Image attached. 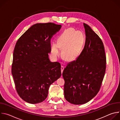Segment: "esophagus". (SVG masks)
<instances>
[{"label":"esophagus","mask_w":120,"mask_h":120,"mask_svg":"<svg viewBox=\"0 0 120 120\" xmlns=\"http://www.w3.org/2000/svg\"><path fill=\"white\" fill-rule=\"evenodd\" d=\"M64 69V66H61V73H63Z\"/></svg>","instance_id":"34e87169"}]
</instances>
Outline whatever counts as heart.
<instances>
[{"instance_id": "heart-1", "label": "heart", "mask_w": 120, "mask_h": 120, "mask_svg": "<svg viewBox=\"0 0 120 120\" xmlns=\"http://www.w3.org/2000/svg\"><path fill=\"white\" fill-rule=\"evenodd\" d=\"M85 41V36L82 31H76L72 28H68L58 38L56 44L55 43L51 44V54L56 59L61 54L60 49H63V56L66 60H74L81 54Z\"/></svg>"}]
</instances>
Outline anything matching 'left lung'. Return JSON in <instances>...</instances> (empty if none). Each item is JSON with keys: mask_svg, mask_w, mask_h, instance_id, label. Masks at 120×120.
<instances>
[{"mask_svg": "<svg viewBox=\"0 0 120 120\" xmlns=\"http://www.w3.org/2000/svg\"><path fill=\"white\" fill-rule=\"evenodd\" d=\"M86 41L77 59L67 64L62 75L65 83L64 95L70 103H86L100 90L106 69L104 45L97 34L83 23Z\"/></svg>", "mask_w": 120, "mask_h": 120, "instance_id": "left-lung-1", "label": "left lung"}]
</instances>
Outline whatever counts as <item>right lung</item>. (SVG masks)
I'll list each match as a JSON object with an SVG mask.
<instances>
[{
    "instance_id": "right-lung-1",
    "label": "right lung",
    "mask_w": 120,
    "mask_h": 120,
    "mask_svg": "<svg viewBox=\"0 0 120 120\" xmlns=\"http://www.w3.org/2000/svg\"><path fill=\"white\" fill-rule=\"evenodd\" d=\"M61 27L53 23L36 24L15 45L12 74L17 92L28 103L44 101L50 85L61 76L60 64L51 62L48 56L51 38Z\"/></svg>"
}]
</instances>
